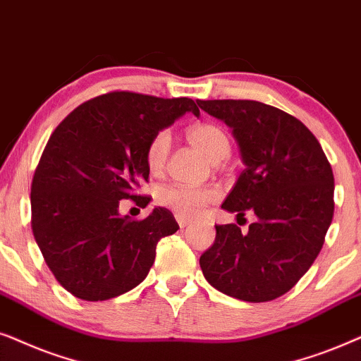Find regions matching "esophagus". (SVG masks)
I'll use <instances>...</instances> for the list:
<instances>
[{
	"label": "esophagus",
	"instance_id": "obj_1",
	"mask_svg": "<svg viewBox=\"0 0 361 361\" xmlns=\"http://www.w3.org/2000/svg\"><path fill=\"white\" fill-rule=\"evenodd\" d=\"M176 223H178V226H180V228H186V226L190 224V219L183 218V216H176Z\"/></svg>",
	"mask_w": 361,
	"mask_h": 361
}]
</instances>
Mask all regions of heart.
Here are the masks:
<instances>
[{"label":"heart","mask_w":361,"mask_h":361,"mask_svg":"<svg viewBox=\"0 0 361 361\" xmlns=\"http://www.w3.org/2000/svg\"><path fill=\"white\" fill-rule=\"evenodd\" d=\"M186 138L213 163H221L231 155V140L223 127L216 123H196L186 130ZM170 153V135L161 130L152 137L145 148V165L150 175H160L165 170ZM218 200V191L211 186L186 188V186H161L157 191V201L171 209L176 216L196 218Z\"/></svg>","instance_id":"1"}]
</instances>
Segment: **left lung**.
I'll use <instances>...</instances> for the list:
<instances>
[{
  "mask_svg": "<svg viewBox=\"0 0 361 361\" xmlns=\"http://www.w3.org/2000/svg\"><path fill=\"white\" fill-rule=\"evenodd\" d=\"M233 128L244 168L221 208L257 216L247 234L216 224L201 254L214 289L246 302L284 295L309 271L334 218V171L314 133L294 115L257 100H198Z\"/></svg>",
  "mask_w": 361,
  "mask_h": 361,
  "instance_id": "8db88e82",
  "label": "left lung"
}]
</instances>
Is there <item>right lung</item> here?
Segmentation results:
<instances>
[{
  "label": "right lung",
  "instance_id": "1",
  "mask_svg": "<svg viewBox=\"0 0 361 361\" xmlns=\"http://www.w3.org/2000/svg\"><path fill=\"white\" fill-rule=\"evenodd\" d=\"M185 112L188 97L114 90L72 110L47 140L31 183V228L56 281L97 302L137 287L155 261L161 238L180 226L166 208L145 219L118 214V201L145 208L137 195L148 181L145 148Z\"/></svg>",
  "mask_w": 361,
  "mask_h": 361
}]
</instances>
